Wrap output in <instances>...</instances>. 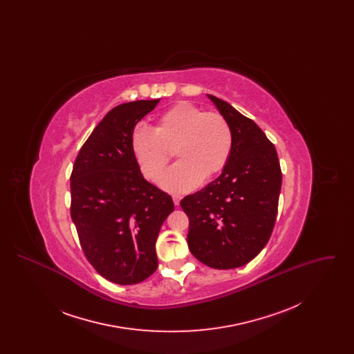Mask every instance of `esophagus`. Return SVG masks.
I'll list each match as a JSON object with an SVG mask.
<instances>
[{"mask_svg":"<svg viewBox=\"0 0 354 354\" xmlns=\"http://www.w3.org/2000/svg\"><path fill=\"white\" fill-rule=\"evenodd\" d=\"M180 199H182V196H180V195H176V194H174V195H172V201H174V204H175V205H179Z\"/></svg>","mask_w":354,"mask_h":354,"instance_id":"1","label":"esophagus"}]
</instances>
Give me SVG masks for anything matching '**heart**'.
I'll return each instance as SVG.
<instances>
[{"mask_svg":"<svg viewBox=\"0 0 354 354\" xmlns=\"http://www.w3.org/2000/svg\"><path fill=\"white\" fill-rule=\"evenodd\" d=\"M234 149L230 123L219 113H205L189 102H179L165 111L155 129L138 126L131 150L142 174L156 180L169 165L172 151L179 162L160 178L169 191L185 192L211 179L227 166Z\"/></svg>","mask_w":354,"mask_h":354,"instance_id":"heart-1","label":"heart"}]
</instances>
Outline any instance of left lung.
<instances>
[{
	"mask_svg": "<svg viewBox=\"0 0 354 354\" xmlns=\"http://www.w3.org/2000/svg\"><path fill=\"white\" fill-rule=\"evenodd\" d=\"M227 119L234 149L221 175L180 201L191 253L215 270L250 263L270 240L281 189L277 152L267 135L230 103L208 95Z\"/></svg>",
	"mask_w": 354,
	"mask_h": 354,
	"instance_id": "1",
	"label": "left lung"
}]
</instances>
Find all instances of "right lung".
Listing matches in <instances>:
<instances>
[{
    "label": "right lung",
    "instance_id": "right-lung-1",
    "mask_svg": "<svg viewBox=\"0 0 354 354\" xmlns=\"http://www.w3.org/2000/svg\"><path fill=\"white\" fill-rule=\"evenodd\" d=\"M160 100L122 103L87 138L74 162L70 214L86 259L106 280L138 284L158 268L155 241L174 211L149 183L131 150L136 123Z\"/></svg>",
    "mask_w": 354,
    "mask_h": 354
}]
</instances>
